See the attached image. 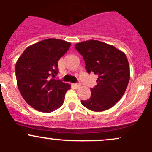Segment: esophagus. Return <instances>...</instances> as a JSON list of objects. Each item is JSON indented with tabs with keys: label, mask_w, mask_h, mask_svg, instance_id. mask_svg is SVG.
Wrapping results in <instances>:
<instances>
[{
	"label": "esophagus",
	"mask_w": 152,
	"mask_h": 152,
	"mask_svg": "<svg viewBox=\"0 0 152 152\" xmlns=\"http://www.w3.org/2000/svg\"><path fill=\"white\" fill-rule=\"evenodd\" d=\"M73 86H74V87H76V88H78V87H80V84L76 83V84H74V85H73Z\"/></svg>",
	"instance_id": "1"
}]
</instances>
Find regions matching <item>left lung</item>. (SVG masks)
<instances>
[{"label":"left lung","mask_w":152,"mask_h":152,"mask_svg":"<svg viewBox=\"0 0 152 152\" xmlns=\"http://www.w3.org/2000/svg\"><path fill=\"white\" fill-rule=\"evenodd\" d=\"M83 56L88 73L97 74V85L90 89L91 96L81 103L86 108L102 112L113 107L123 96L130 77L129 65L124 52L98 40L75 45Z\"/></svg>","instance_id":"left-lung-1"}]
</instances>
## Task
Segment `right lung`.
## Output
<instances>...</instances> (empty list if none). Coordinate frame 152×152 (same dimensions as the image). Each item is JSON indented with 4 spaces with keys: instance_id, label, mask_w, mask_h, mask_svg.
<instances>
[{
    "instance_id": "1",
    "label": "right lung",
    "mask_w": 152,
    "mask_h": 152,
    "mask_svg": "<svg viewBox=\"0 0 152 152\" xmlns=\"http://www.w3.org/2000/svg\"><path fill=\"white\" fill-rule=\"evenodd\" d=\"M70 46V42L62 39H44L26 48L17 61L18 89L35 110L50 113L63 104L70 85L54 78L59 73L58 61Z\"/></svg>"
}]
</instances>
